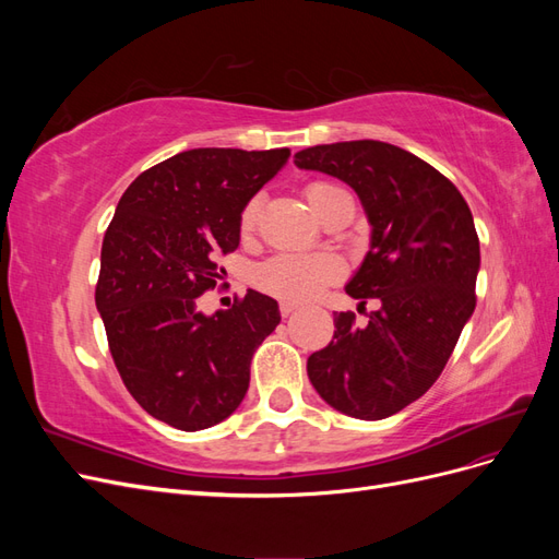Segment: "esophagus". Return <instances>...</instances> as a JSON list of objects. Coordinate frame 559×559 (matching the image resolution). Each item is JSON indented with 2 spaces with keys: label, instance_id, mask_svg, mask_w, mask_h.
I'll return each instance as SVG.
<instances>
[{
  "label": "esophagus",
  "instance_id": "esophagus-1",
  "mask_svg": "<svg viewBox=\"0 0 559 559\" xmlns=\"http://www.w3.org/2000/svg\"><path fill=\"white\" fill-rule=\"evenodd\" d=\"M296 310H298V302H292V300H282V302H280L282 317H289V314H294Z\"/></svg>",
  "mask_w": 559,
  "mask_h": 559
}]
</instances>
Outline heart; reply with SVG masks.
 I'll return each mask as SVG.
<instances>
[{"instance_id":"1","label":"heart","mask_w":559,"mask_h":559,"mask_svg":"<svg viewBox=\"0 0 559 559\" xmlns=\"http://www.w3.org/2000/svg\"><path fill=\"white\" fill-rule=\"evenodd\" d=\"M345 195L347 193L341 186H333L326 181H312L306 189V198L319 218L333 207V202ZM259 210L261 200L251 198L240 214L242 233H249L257 226ZM337 275H341V263L329 257V253L284 251L273 259L263 261L253 270V284H257L261 292L282 300H308L324 289L329 282L337 280Z\"/></svg>"}]
</instances>
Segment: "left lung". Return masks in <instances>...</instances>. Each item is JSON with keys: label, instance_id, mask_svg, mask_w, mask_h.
<instances>
[{"label": "left lung", "instance_id": "1", "mask_svg": "<svg viewBox=\"0 0 559 559\" xmlns=\"http://www.w3.org/2000/svg\"><path fill=\"white\" fill-rule=\"evenodd\" d=\"M294 163L359 195L370 247L345 292L380 302L366 326L352 312L335 314L333 341L308 359L310 382L343 415H396L443 373L476 310L480 242L471 210L450 179L386 142L319 144Z\"/></svg>", "mask_w": 559, "mask_h": 559}]
</instances>
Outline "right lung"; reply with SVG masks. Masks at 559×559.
I'll return each mask as SVG.
<instances>
[{
	"mask_svg": "<svg viewBox=\"0 0 559 559\" xmlns=\"http://www.w3.org/2000/svg\"><path fill=\"white\" fill-rule=\"evenodd\" d=\"M289 148H189L134 179L105 233L95 306L114 364L142 408L181 431L238 411L253 352L280 324L277 300L247 292L205 314L198 298L240 245L247 202L289 160Z\"/></svg>",
	"mask_w": 559,
	"mask_h": 559,
	"instance_id": "add662e5",
	"label": "right lung"
}]
</instances>
